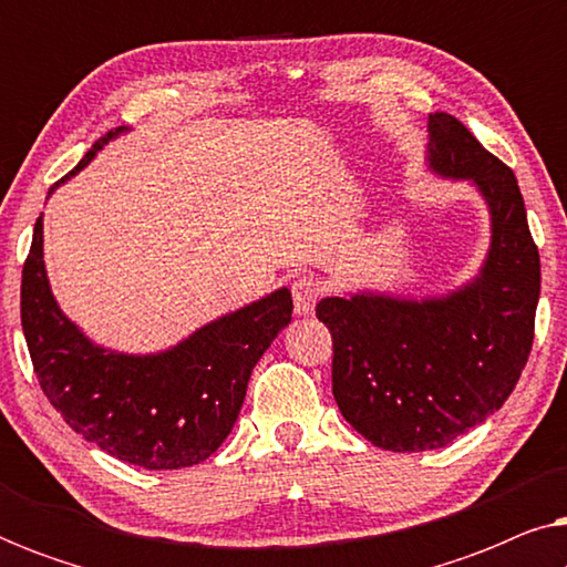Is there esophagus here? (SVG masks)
Returning <instances> with one entry per match:
<instances>
[{"mask_svg": "<svg viewBox=\"0 0 567 567\" xmlns=\"http://www.w3.org/2000/svg\"><path fill=\"white\" fill-rule=\"evenodd\" d=\"M324 286L317 281L315 276H299L291 284V297H293V312L297 315H312L315 305L320 301Z\"/></svg>", "mask_w": 567, "mask_h": 567, "instance_id": "esophagus-1", "label": "esophagus"}]
</instances>
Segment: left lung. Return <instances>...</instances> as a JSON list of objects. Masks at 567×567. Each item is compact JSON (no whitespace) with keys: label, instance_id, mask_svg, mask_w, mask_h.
Returning a JSON list of instances; mask_svg holds the SVG:
<instances>
[{"label":"left lung","instance_id":"8db88e82","mask_svg":"<svg viewBox=\"0 0 567 567\" xmlns=\"http://www.w3.org/2000/svg\"><path fill=\"white\" fill-rule=\"evenodd\" d=\"M429 167L472 181L491 208V250L475 281L441 299L328 297L332 394L363 439L386 452L452 444L503 408L534 343L539 250L511 167L462 121L429 115Z\"/></svg>","mask_w":567,"mask_h":567}]
</instances>
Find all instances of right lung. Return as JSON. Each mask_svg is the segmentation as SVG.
I'll return each instance as SVG.
<instances>
[{
  "instance_id": "right-lung-1",
  "label": "right lung",
  "mask_w": 567,
  "mask_h": 567,
  "mask_svg": "<svg viewBox=\"0 0 567 567\" xmlns=\"http://www.w3.org/2000/svg\"><path fill=\"white\" fill-rule=\"evenodd\" d=\"M121 131L126 128L100 136L69 175ZM291 309L289 289H278L204 324L169 351L113 353L92 343L53 299L43 266V216L22 266V332L43 394L72 431L144 470L193 467L221 446L255 363L291 322Z\"/></svg>"
}]
</instances>
